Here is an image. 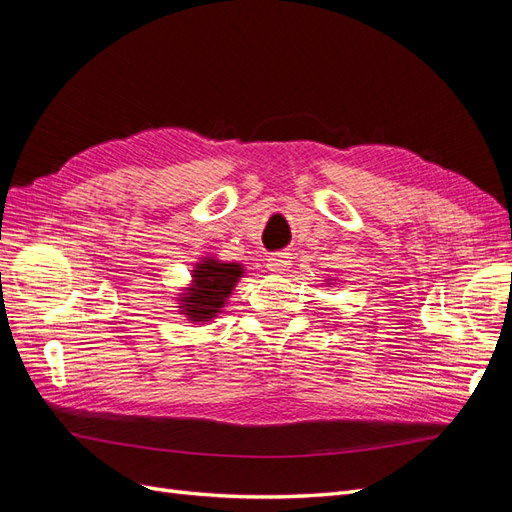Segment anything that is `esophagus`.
<instances>
[{
    "label": "esophagus",
    "instance_id": "obj_1",
    "mask_svg": "<svg viewBox=\"0 0 512 512\" xmlns=\"http://www.w3.org/2000/svg\"><path fill=\"white\" fill-rule=\"evenodd\" d=\"M290 265H292V260H290V254H286V252H277L267 258V267L273 273H284L290 269Z\"/></svg>",
    "mask_w": 512,
    "mask_h": 512
}]
</instances>
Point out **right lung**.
<instances>
[{
	"mask_svg": "<svg viewBox=\"0 0 512 512\" xmlns=\"http://www.w3.org/2000/svg\"><path fill=\"white\" fill-rule=\"evenodd\" d=\"M245 273L241 262H224L215 256L200 258L192 273L190 284L183 286L175 297L177 312L194 324H209L222 314L232 288Z\"/></svg>",
	"mask_w": 512,
	"mask_h": 512,
	"instance_id": "right-lung-1",
	"label": "right lung"
}]
</instances>
